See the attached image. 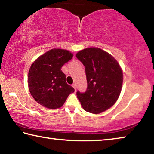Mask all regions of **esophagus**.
<instances>
[{"label": "esophagus", "mask_w": 154, "mask_h": 154, "mask_svg": "<svg viewBox=\"0 0 154 154\" xmlns=\"http://www.w3.org/2000/svg\"><path fill=\"white\" fill-rule=\"evenodd\" d=\"M72 86L73 87V88L75 89V90H76V84H75V83H73V84L72 85Z\"/></svg>", "instance_id": "1"}]
</instances>
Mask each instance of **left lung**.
<instances>
[{
	"instance_id": "left-lung-1",
	"label": "left lung",
	"mask_w": 154,
	"mask_h": 154,
	"mask_svg": "<svg viewBox=\"0 0 154 154\" xmlns=\"http://www.w3.org/2000/svg\"><path fill=\"white\" fill-rule=\"evenodd\" d=\"M76 57L85 67L88 82L84 93L77 92L83 109L98 114L111 107L120 94L123 72L113 56L98 48L82 49Z\"/></svg>"
}]
</instances>
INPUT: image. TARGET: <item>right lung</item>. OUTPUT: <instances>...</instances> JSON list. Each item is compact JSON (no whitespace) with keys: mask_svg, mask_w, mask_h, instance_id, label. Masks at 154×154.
Returning a JSON list of instances; mask_svg holds the SVG:
<instances>
[{"mask_svg":"<svg viewBox=\"0 0 154 154\" xmlns=\"http://www.w3.org/2000/svg\"><path fill=\"white\" fill-rule=\"evenodd\" d=\"M73 54L62 49H52L40 56L31 65L28 84L33 98L48 109H58L64 105L74 88L67 84L62 67Z\"/></svg>","mask_w":154,"mask_h":154,"instance_id":"1","label":"right lung"}]
</instances>
